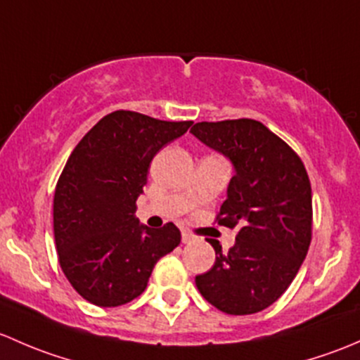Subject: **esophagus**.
Segmentation results:
<instances>
[{"instance_id":"obj_1","label":"esophagus","mask_w":360,"mask_h":360,"mask_svg":"<svg viewBox=\"0 0 360 360\" xmlns=\"http://www.w3.org/2000/svg\"><path fill=\"white\" fill-rule=\"evenodd\" d=\"M194 239H195V236L192 234L191 231H185V229H184V231H181V243L187 244V243H192V240H194Z\"/></svg>"}]
</instances>
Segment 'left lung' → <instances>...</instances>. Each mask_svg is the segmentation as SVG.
Listing matches in <instances>:
<instances>
[{
	"mask_svg": "<svg viewBox=\"0 0 360 360\" xmlns=\"http://www.w3.org/2000/svg\"><path fill=\"white\" fill-rule=\"evenodd\" d=\"M195 139L231 159L234 176L218 225L239 227L224 253L207 239L217 260L195 286L206 302L231 316L272 305L290 288L312 240V187L298 154L255 120L195 123Z\"/></svg>",
	"mask_w": 360,
	"mask_h": 360,
	"instance_id": "obj_1",
	"label": "left lung"
}]
</instances>
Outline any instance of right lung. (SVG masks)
Instances as JSON below:
<instances>
[{
	"label": "right lung",
	"mask_w": 360,
	"mask_h": 360,
	"mask_svg": "<svg viewBox=\"0 0 360 360\" xmlns=\"http://www.w3.org/2000/svg\"><path fill=\"white\" fill-rule=\"evenodd\" d=\"M133 110L103 116L69 155L53 198L58 263L72 288L98 307L146 291L158 260L180 244L169 221L149 229L135 217L154 155L191 128Z\"/></svg>",
	"instance_id": "1"
}]
</instances>
